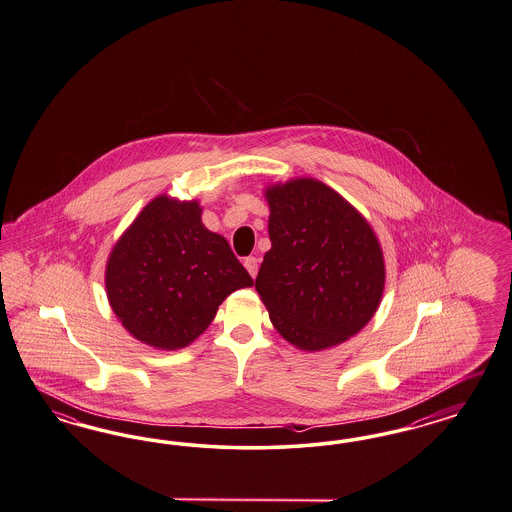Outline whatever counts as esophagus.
Wrapping results in <instances>:
<instances>
[{"instance_id":"obj_1","label":"esophagus","mask_w":512,"mask_h":512,"mask_svg":"<svg viewBox=\"0 0 512 512\" xmlns=\"http://www.w3.org/2000/svg\"><path fill=\"white\" fill-rule=\"evenodd\" d=\"M244 266H246L249 276L255 278L257 272H259V259H257V257H246V259H244Z\"/></svg>"}]
</instances>
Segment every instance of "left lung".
Returning <instances> with one entry per match:
<instances>
[{"label":"left lung","mask_w":512,"mask_h":512,"mask_svg":"<svg viewBox=\"0 0 512 512\" xmlns=\"http://www.w3.org/2000/svg\"><path fill=\"white\" fill-rule=\"evenodd\" d=\"M265 198L272 247L255 289L274 329L304 352L346 342L384 295V253L371 223L314 177L268 185Z\"/></svg>","instance_id":"8db88e82"}]
</instances>
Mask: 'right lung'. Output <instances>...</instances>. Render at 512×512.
Listing matches in <instances>:
<instances>
[{
    "instance_id": "1",
    "label": "right lung",
    "mask_w": 512,
    "mask_h": 512,
    "mask_svg": "<svg viewBox=\"0 0 512 512\" xmlns=\"http://www.w3.org/2000/svg\"><path fill=\"white\" fill-rule=\"evenodd\" d=\"M251 285L229 242L204 227L200 204L168 194L141 210L107 257L113 314L155 350L189 346L230 293Z\"/></svg>"
}]
</instances>
